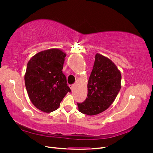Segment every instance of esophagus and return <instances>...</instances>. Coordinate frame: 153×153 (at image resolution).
<instances>
[{"label":"esophagus","mask_w":153,"mask_h":153,"mask_svg":"<svg viewBox=\"0 0 153 153\" xmlns=\"http://www.w3.org/2000/svg\"><path fill=\"white\" fill-rule=\"evenodd\" d=\"M69 87H70L71 91H73L74 89V87H75V85H69Z\"/></svg>","instance_id":"esophagus-1"}]
</instances>
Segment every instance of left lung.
<instances>
[{"label":"left lung","instance_id":"1","mask_svg":"<svg viewBox=\"0 0 153 153\" xmlns=\"http://www.w3.org/2000/svg\"><path fill=\"white\" fill-rule=\"evenodd\" d=\"M121 73L108 58L96 53L87 84V98L77 103L78 110L94 115L103 112L114 102L121 88Z\"/></svg>","mask_w":153,"mask_h":153}]
</instances>
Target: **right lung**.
<instances>
[{
	"instance_id": "1",
	"label": "right lung",
	"mask_w": 153,
	"mask_h": 153,
	"mask_svg": "<svg viewBox=\"0 0 153 153\" xmlns=\"http://www.w3.org/2000/svg\"><path fill=\"white\" fill-rule=\"evenodd\" d=\"M66 53L57 48L42 51L27 63L25 84L29 98L37 108L50 113L56 110L71 89L62 70Z\"/></svg>"
}]
</instances>
